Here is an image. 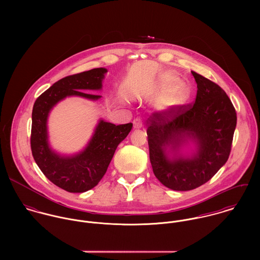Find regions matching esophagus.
Segmentation results:
<instances>
[{
  "instance_id": "1",
  "label": "esophagus",
  "mask_w": 260,
  "mask_h": 260,
  "mask_svg": "<svg viewBox=\"0 0 260 260\" xmlns=\"http://www.w3.org/2000/svg\"><path fill=\"white\" fill-rule=\"evenodd\" d=\"M142 126H143L142 120H141L139 117H138V118H135L134 121H133V127H134V129H140V128H142Z\"/></svg>"
}]
</instances>
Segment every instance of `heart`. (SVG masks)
Returning a JSON list of instances; mask_svg holds the SVG:
<instances>
[{"mask_svg": "<svg viewBox=\"0 0 260 260\" xmlns=\"http://www.w3.org/2000/svg\"><path fill=\"white\" fill-rule=\"evenodd\" d=\"M177 82H178L177 78L174 77L173 75H163L162 77H160L158 82L153 87L149 88L147 90V95L150 97L166 96L176 86ZM182 100H183L182 87L177 86L175 90L164 99V102L168 105H175L180 103Z\"/></svg>", "mask_w": 260, "mask_h": 260, "instance_id": "obj_1", "label": "heart"}]
</instances>
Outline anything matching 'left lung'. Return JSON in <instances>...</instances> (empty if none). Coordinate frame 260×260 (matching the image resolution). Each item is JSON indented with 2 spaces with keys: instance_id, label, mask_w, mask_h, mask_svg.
Listing matches in <instances>:
<instances>
[{
  "instance_id": "left-lung-1",
  "label": "left lung",
  "mask_w": 260,
  "mask_h": 260,
  "mask_svg": "<svg viewBox=\"0 0 260 260\" xmlns=\"http://www.w3.org/2000/svg\"><path fill=\"white\" fill-rule=\"evenodd\" d=\"M197 84L194 103L172 106L147 120L149 157L156 178L176 191L195 189L209 181L226 163L236 127L229 97L214 82L191 72ZM196 143L191 156L178 151L187 140ZM170 148L174 157L166 151Z\"/></svg>"
}]
</instances>
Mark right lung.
I'll list each match as a JSON object with an SVG mask.
<instances>
[{
	"mask_svg": "<svg viewBox=\"0 0 260 260\" xmlns=\"http://www.w3.org/2000/svg\"><path fill=\"white\" fill-rule=\"evenodd\" d=\"M105 68H96L67 76L54 83L35 101L32 112L31 149L44 175L55 185L72 193L88 191L105 175L115 150L132 129L133 124L115 125L100 120L86 148L73 156H61L49 146L47 120L52 108L69 96L98 100L100 95L85 90H101Z\"/></svg>",
	"mask_w": 260,
	"mask_h": 260,
	"instance_id": "right-lung-1",
	"label": "right lung"
}]
</instances>
